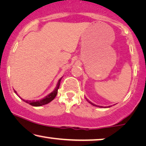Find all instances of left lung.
<instances>
[{"instance_id":"obj_1","label":"left lung","mask_w":146,"mask_h":146,"mask_svg":"<svg viewBox=\"0 0 146 146\" xmlns=\"http://www.w3.org/2000/svg\"><path fill=\"white\" fill-rule=\"evenodd\" d=\"M86 100H87V102H88V103H90V104H92V106H96V107H100V108H103V107H102V106H96V105H95V104H93V103H92V102H90V101H89L88 99H86ZM110 107H111V106H109V107H108V108H110Z\"/></svg>"}]
</instances>
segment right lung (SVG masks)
I'll use <instances>...</instances> for the list:
<instances>
[{
    "mask_svg": "<svg viewBox=\"0 0 146 146\" xmlns=\"http://www.w3.org/2000/svg\"><path fill=\"white\" fill-rule=\"evenodd\" d=\"M61 79H62V78H61V79H60V80H58L57 85H56V88L54 89L53 92H51L50 94H49L48 96H46L43 99L40 100H36V101H35V100H32V101L31 100H23V99L21 98L20 96H19L18 94H17L16 91L15 90H14V92L16 93V94L17 96H18L22 100L23 102H26V103L29 104H30V105H31L33 106H35V107H38V106H41L45 105V104H47L50 103V102L53 100L55 98V97L56 96V95H57V94H58V88H59V87H60Z\"/></svg>",
    "mask_w": 146,
    "mask_h": 146,
    "instance_id": "right-lung-1",
    "label": "right lung"
}]
</instances>
